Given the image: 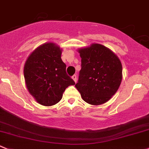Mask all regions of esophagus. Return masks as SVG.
I'll use <instances>...</instances> for the list:
<instances>
[{
  "instance_id": "esophagus-1",
  "label": "esophagus",
  "mask_w": 149,
  "mask_h": 149,
  "mask_svg": "<svg viewBox=\"0 0 149 149\" xmlns=\"http://www.w3.org/2000/svg\"><path fill=\"white\" fill-rule=\"evenodd\" d=\"M72 79H73L75 83H76V81H77V76H76V75H73V76H72Z\"/></svg>"
}]
</instances>
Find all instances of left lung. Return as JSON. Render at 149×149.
<instances>
[{
    "instance_id": "obj_1",
    "label": "left lung",
    "mask_w": 149,
    "mask_h": 149,
    "mask_svg": "<svg viewBox=\"0 0 149 149\" xmlns=\"http://www.w3.org/2000/svg\"><path fill=\"white\" fill-rule=\"evenodd\" d=\"M79 52L81 69L75 86L87 103L95 105L105 103L121 84V61L113 52L99 44L79 49Z\"/></svg>"
}]
</instances>
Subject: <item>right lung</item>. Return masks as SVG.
Instances as JSON below:
<instances>
[{
  "instance_id": "right-lung-1",
  "label": "right lung",
  "mask_w": 149,
  "mask_h": 149,
  "mask_svg": "<svg viewBox=\"0 0 149 149\" xmlns=\"http://www.w3.org/2000/svg\"><path fill=\"white\" fill-rule=\"evenodd\" d=\"M62 50L54 43H46L36 49L24 67L26 86L30 95L42 105H55L66 88L75 82L66 73L61 59Z\"/></svg>"
}]
</instances>
